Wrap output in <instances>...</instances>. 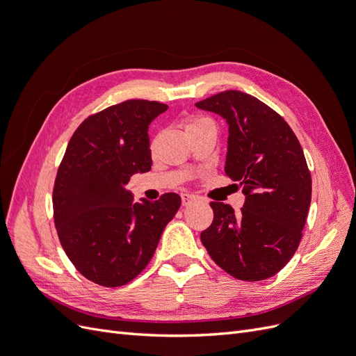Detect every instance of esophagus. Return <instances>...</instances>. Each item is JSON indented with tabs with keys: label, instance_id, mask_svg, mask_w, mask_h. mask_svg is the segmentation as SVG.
<instances>
[{
	"label": "esophagus",
	"instance_id": "esophagus-1",
	"mask_svg": "<svg viewBox=\"0 0 356 356\" xmlns=\"http://www.w3.org/2000/svg\"><path fill=\"white\" fill-rule=\"evenodd\" d=\"M181 200H182V204H184V207H188V204L196 202V196L188 195V193H184V195H181Z\"/></svg>",
	"mask_w": 356,
	"mask_h": 356
}]
</instances>
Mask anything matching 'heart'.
Masks as SVG:
<instances>
[{
	"label": "heart",
	"mask_w": 356,
	"mask_h": 356,
	"mask_svg": "<svg viewBox=\"0 0 356 356\" xmlns=\"http://www.w3.org/2000/svg\"><path fill=\"white\" fill-rule=\"evenodd\" d=\"M204 122H209V120H208V118H204V117H191L188 123H187V129H190L193 126H197V124L204 123Z\"/></svg>",
	"instance_id": "b5f03b06"
}]
</instances>
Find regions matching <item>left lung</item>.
Listing matches in <instances>:
<instances>
[{
    "label": "left lung",
    "instance_id": "1",
    "mask_svg": "<svg viewBox=\"0 0 356 356\" xmlns=\"http://www.w3.org/2000/svg\"><path fill=\"white\" fill-rule=\"evenodd\" d=\"M229 123L225 174L243 186L245 203L211 202L213 221L200 234L212 260L241 281H263L293 258L312 199V178L293 129L254 96L225 90L196 104Z\"/></svg>",
    "mask_w": 356,
    "mask_h": 356
}]
</instances>
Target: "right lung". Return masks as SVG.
Returning a JSON list of instances; mask_svg holds the SVG:
<instances>
[{"label":"right lung","instance_id":"add662e5","mask_svg":"<svg viewBox=\"0 0 356 356\" xmlns=\"http://www.w3.org/2000/svg\"><path fill=\"white\" fill-rule=\"evenodd\" d=\"M166 104L129 99L89 115L71 136L53 187V218L75 268L102 286L131 282L181 207L177 193L134 203L126 188L152 169L148 124Z\"/></svg>","mask_w":356,"mask_h":356}]
</instances>
